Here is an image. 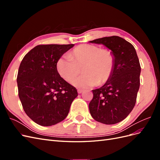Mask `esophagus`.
<instances>
[{
    "instance_id": "1",
    "label": "esophagus",
    "mask_w": 160,
    "mask_h": 160,
    "mask_svg": "<svg viewBox=\"0 0 160 160\" xmlns=\"http://www.w3.org/2000/svg\"><path fill=\"white\" fill-rule=\"evenodd\" d=\"M83 91H84L83 89H77V91H78V93H83Z\"/></svg>"
}]
</instances>
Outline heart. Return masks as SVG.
<instances>
[{"label": "heart", "mask_w": 160, "mask_h": 160, "mask_svg": "<svg viewBox=\"0 0 160 160\" xmlns=\"http://www.w3.org/2000/svg\"><path fill=\"white\" fill-rule=\"evenodd\" d=\"M115 57L109 49H101L98 46L83 44L72 51L70 57L64 55L57 60L58 73L71 85L78 88H88L106 83L113 73ZM83 67L84 72L74 78ZM74 79H73V78Z\"/></svg>", "instance_id": "obj_1"}]
</instances>
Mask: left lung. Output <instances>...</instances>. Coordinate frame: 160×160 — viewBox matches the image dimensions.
Wrapping results in <instances>:
<instances>
[{
    "label": "left lung",
    "mask_w": 160,
    "mask_h": 160,
    "mask_svg": "<svg viewBox=\"0 0 160 160\" xmlns=\"http://www.w3.org/2000/svg\"><path fill=\"white\" fill-rule=\"evenodd\" d=\"M89 42L104 45L115 57L110 79L100 88L92 90L90 113L101 123H118L128 117L136 102L141 72L136 51L130 42L118 36L97 38Z\"/></svg>",
    "instance_id": "obj_1"
}]
</instances>
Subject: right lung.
Segmentation results:
<instances>
[{
	"instance_id": "right-lung-1",
	"label": "right lung",
	"mask_w": 160,
	"mask_h": 160,
	"mask_svg": "<svg viewBox=\"0 0 160 160\" xmlns=\"http://www.w3.org/2000/svg\"><path fill=\"white\" fill-rule=\"evenodd\" d=\"M74 45H37L21 62L17 79L19 99L26 114L42 126L64 120L78 95L56 68L57 60Z\"/></svg>"
}]
</instances>
